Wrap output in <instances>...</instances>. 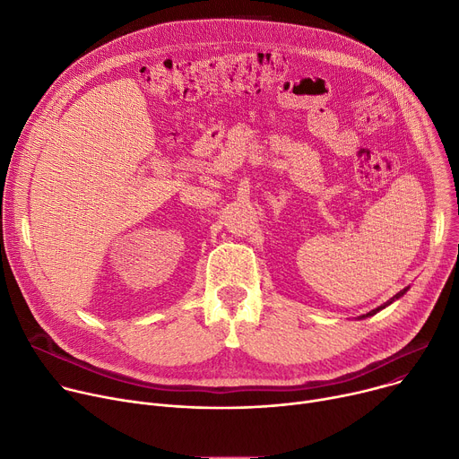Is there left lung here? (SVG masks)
<instances>
[{"label":"left lung","mask_w":459,"mask_h":459,"mask_svg":"<svg viewBox=\"0 0 459 459\" xmlns=\"http://www.w3.org/2000/svg\"><path fill=\"white\" fill-rule=\"evenodd\" d=\"M406 290H408V287H406V289H402V290H400V292H396V294H394V296H393V299H391V300H389V302H387V304H384V306H380V307H376V309H372V311H368V313H367V315H361V318H363V316H370V315H374V313H378V311H380V309H384V307H385V306H389V304H391V302H394V300H396V299H400V296H402V294H403V292H406Z\"/></svg>","instance_id":"8db88e82"}]
</instances>
